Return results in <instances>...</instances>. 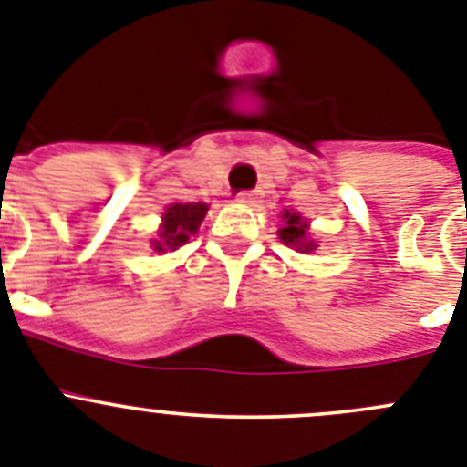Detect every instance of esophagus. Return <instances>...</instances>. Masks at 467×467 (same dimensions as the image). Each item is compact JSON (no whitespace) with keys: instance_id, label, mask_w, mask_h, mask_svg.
<instances>
[{"instance_id":"esophagus-1","label":"esophagus","mask_w":467,"mask_h":467,"mask_svg":"<svg viewBox=\"0 0 467 467\" xmlns=\"http://www.w3.org/2000/svg\"><path fill=\"white\" fill-rule=\"evenodd\" d=\"M237 202L246 204V207H258L260 202V192L258 191H242L237 195Z\"/></svg>"}]
</instances>
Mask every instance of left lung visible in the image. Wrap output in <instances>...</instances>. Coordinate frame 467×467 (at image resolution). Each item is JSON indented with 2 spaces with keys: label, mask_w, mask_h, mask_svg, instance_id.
I'll return each mask as SVG.
<instances>
[{
  "label": "left lung",
  "mask_w": 467,
  "mask_h": 467,
  "mask_svg": "<svg viewBox=\"0 0 467 467\" xmlns=\"http://www.w3.org/2000/svg\"><path fill=\"white\" fill-rule=\"evenodd\" d=\"M284 228L279 230L281 242H285V246H296L302 254H309V251L317 249L314 239H309L306 234V221H302L300 213L296 212H284Z\"/></svg>",
  "instance_id": "8db88e82"
}]
</instances>
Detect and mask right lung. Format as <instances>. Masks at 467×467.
I'll list each match as a JSON object with an SVG mask.
<instances>
[{"mask_svg": "<svg viewBox=\"0 0 467 467\" xmlns=\"http://www.w3.org/2000/svg\"><path fill=\"white\" fill-rule=\"evenodd\" d=\"M207 204L191 202V204H171L167 212L162 213V228L158 237L153 239V251L158 254H167L191 239V234L197 233L200 223L204 221L207 213Z\"/></svg>", "mask_w": 467, "mask_h": 467, "instance_id": "add662e5", "label": "right lung"}]
</instances>
